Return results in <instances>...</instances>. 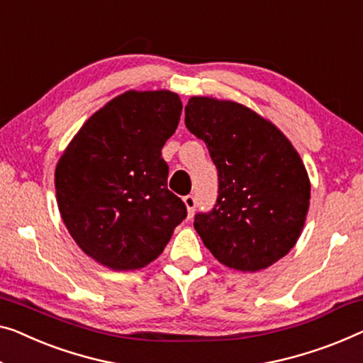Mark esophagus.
<instances>
[{"label":"esophagus","instance_id":"34e87169","mask_svg":"<svg viewBox=\"0 0 363 363\" xmlns=\"http://www.w3.org/2000/svg\"><path fill=\"white\" fill-rule=\"evenodd\" d=\"M182 202H184V205H186V208H187V215L192 216L194 215V210H196V197H194V196H186V197L182 199Z\"/></svg>","mask_w":363,"mask_h":363}]
</instances>
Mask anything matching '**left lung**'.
Segmentation results:
<instances>
[{"instance_id": "1", "label": "left lung", "mask_w": 363, "mask_h": 363, "mask_svg": "<svg viewBox=\"0 0 363 363\" xmlns=\"http://www.w3.org/2000/svg\"><path fill=\"white\" fill-rule=\"evenodd\" d=\"M186 127L203 140L218 169L213 212L194 221L205 247L238 272L270 267L296 245L310 208L298 151L269 118L228 99L192 96Z\"/></svg>"}]
</instances>
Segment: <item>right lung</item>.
I'll list each match as a JSON object with an SVG mask.
<instances>
[{"label":"right lung","instance_id":"add662e5","mask_svg":"<svg viewBox=\"0 0 363 363\" xmlns=\"http://www.w3.org/2000/svg\"><path fill=\"white\" fill-rule=\"evenodd\" d=\"M181 97L167 89H130L83 123L55 167L62 220L86 256L112 270L153 262L186 218L167 191L161 158L176 132Z\"/></svg>","mask_w":363,"mask_h":363}]
</instances>
